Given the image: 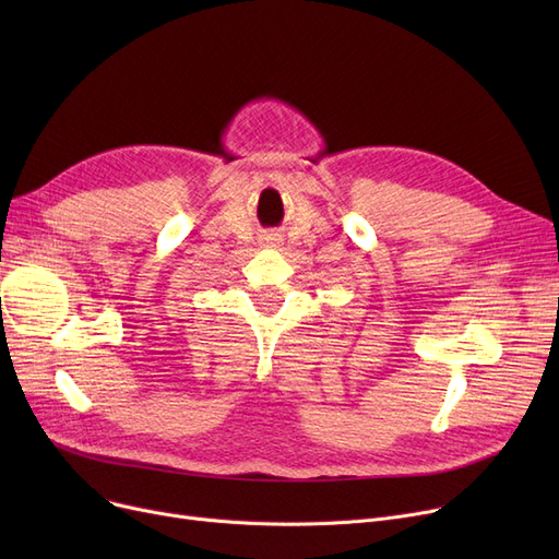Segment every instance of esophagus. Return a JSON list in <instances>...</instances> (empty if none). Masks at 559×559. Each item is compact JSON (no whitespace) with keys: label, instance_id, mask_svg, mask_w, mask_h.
Listing matches in <instances>:
<instances>
[{"label":"esophagus","instance_id":"1","mask_svg":"<svg viewBox=\"0 0 559 559\" xmlns=\"http://www.w3.org/2000/svg\"><path fill=\"white\" fill-rule=\"evenodd\" d=\"M281 242H283V238H281L278 233H267V235H264V238H262V245H264V247H270V249L281 247Z\"/></svg>","mask_w":559,"mask_h":559}]
</instances>
